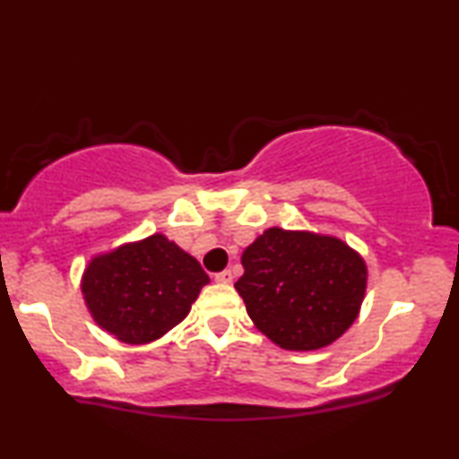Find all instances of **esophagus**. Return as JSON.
Here are the masks:
<instances>
[{
	"label": "esophagus",
	"mask_w": 459,
	"mask_h": 459,
	"mask_svg": "<svg viewBox=\"0 0 459 459\" xmlns=\"http://www.w3.org/2000/svg\"><path fill=\"white\" fill-rule=\"evenodd\" d=\"M215 282H220V284H230V282H233V272H230V269H224V272L215 273Z\"/></svg>",
	"instance_id": "obj_1"
}]
</instances>
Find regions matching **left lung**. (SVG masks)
Returning <instances> with one entry per match:
<instances>
[{"instance_id":"8db88e82","label":"left lung","mask_w":459,"mask_h":459,"mask_svg":"<svg viewBox=\"0 0 459 459\" xmlns=\"http://www.w3.org/2000/svg\"><path fill=\"white\" fill-rule=\"evenodd\" d=\"M235 282L258 329L289 351L338 340L361 307L366 263L344 241L269 229L246 247Z\"/></svg>"}]
</instances>
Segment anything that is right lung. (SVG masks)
Returning a JSON list of instances; mask_svg holds the SVG:
<instances>
[{"label":"right lung","instance_id":"right-lung-1","mask_svg":"<svg viewBox=\"0 0 459 459\" xmlns=\"http://www.w3.org/2000/svg\"><path fill=\"white\" fill-rule=\"evenodd\" d=\"M207 282L196 258L164 235H152L93 258L81 289L104 331L145 344L179 325Z\"/></svg>","mask_w":459,"mask_h":459}]
</instances>
